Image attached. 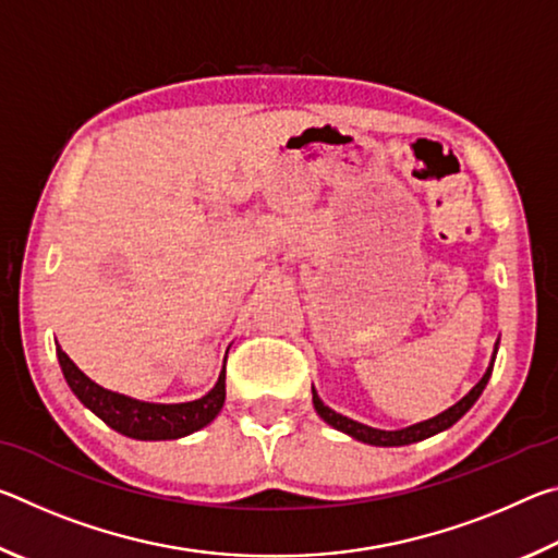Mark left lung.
<instances>
[{
    "label": "left lung",
    "mask_w": 558,
    "mask_h": 558,
    "mask_svg": "<svg viewBox=\"0 0 558 558\" xmlns=\"http://www.w3.org/2000/svg\"><path fill=\"white\" fill-rule=\"evenodd\" d=\"M495 356H497V344H495V352H493V359H489V366L487 372L483 374V379H480L472 389L462 396V399L458 403H452L450 409H446L438 415H433V418L428 421H421V423H413V426H405V428H399V430H381V428H372V426H364V423L359 421H352L347 418V415L337 413L329 409V405L323 403V399H319L315 386H313V403H315V411L319 418H323L327 426H332L337 430L347 433L349 438H354L359 442H366V446H379V448H399V446H411V442H418V440H426L430 436H436V433H442L448 430L452 423H458L462 415H465L472 403H475L480 399V393L485 391V386L489 381V376H493V366H495Z\"/></svg>",
    "instance_id": "left-lung-1"
}]
</instances>
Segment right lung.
<instances>
[{"mask_svg": "<svg viewBox=\"0 0 558 558\" xmlns=\"http://www.w3.org/2000/svg\"><path fill=\"white\" fill-rule=\"evenodd\" d=\"M59 364L65 384L78 396V401L108 423L112 430L135 440H177L189 433L199 430L219 415L226 401V364L219 374L214 389L196 401L186 403H153L140 401L132 396L102 389L93 379H88L61 347H56Z\"/></svg>", "mask_w": 558, "mask_h": 558, "instance_id": "right-lung-1", "label": "right lung"}]
</instances>
